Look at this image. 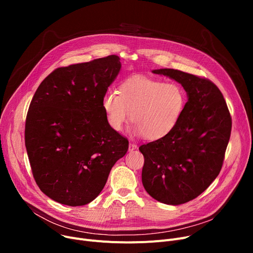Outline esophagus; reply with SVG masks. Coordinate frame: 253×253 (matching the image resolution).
<instances>
[{
  "label": "esophagus",
  "instance_id": "obj_1",
  "mask_svg": "<svg viewBox=\"0 0 253 253\" xmlns=\"http://www.w3.org/2000/svg\"><path fill=\"white\" fill-rule=\"evenodd\" d=\"M137 149V145L135 143H129V151L132 152Z\"/></svg>",
  "mask_w": 253,
  "mask_h": 253
}]
</instances>
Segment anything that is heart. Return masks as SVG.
I'll return each instance as SVG.
<instances>
[{
	"mask_svg": "<svg viewBox=\"0 0 253 253\" xmlns=\"http://www.w3.org/2000/svg\"><path fill=\"white\" fill-rule=\"evenodd\" d=\"M187 95L176 83H165L142 76H132L120 84L118 93L105 92L102 109L106 121L121 131L129 120L133 132L148 140H159L172 132L184 111Z\"/></svg>",
	"mask_w": 253,
	"mask_h": 253,
	"instance_id": "b5f03b06",
	"label": "heart"
}]
</instances>
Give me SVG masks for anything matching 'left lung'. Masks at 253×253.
<instances>
[{
    "label": "left lung",
    "instance_id": "1",
    "mask_svg": "<svg viewBox=\"0 0 253 253\" xmlns=\"http://www.w3.org/2000/svg\"><path fill=\"white\" fill-rule=\"evenodd\" d=\"M153 73L175 80L189 99L172 132L139 147L144 157L142 184L157 201L179 205L201 195L219 174L232 118L220 90L210 80L173 69Z\"/></svg>",
    "mask_w": 253,
    "mask_h": 253
}]
</instances>
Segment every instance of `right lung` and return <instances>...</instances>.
<instances>
[{
	"instance_id": "add662e5",
	"label": "right lung",
	"mask_w": 253,
	"mask_h": 253,
	"mask_svg": "<svg viewBox=\"0 0 253 253\" xmlns=\"http://www.w3.org/2000/svg\"><path fill=\"white\" fill-rule=\"evenodd\" d=\"M121 70L110 55L53 71L38 87L25 121L34 178L60 204L82 206L100 194L128 139L112 129L102 97Z\"/></svg>"
}]
</instances>
